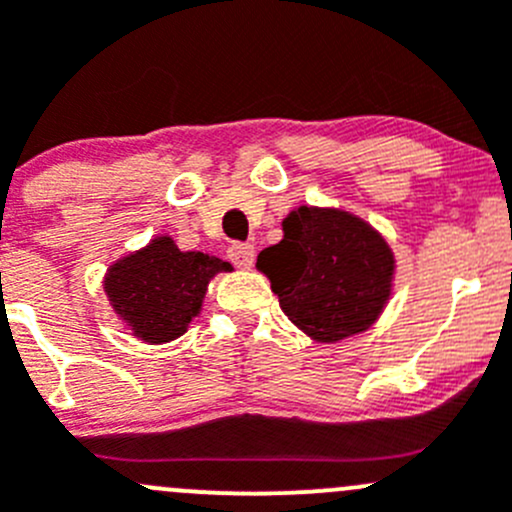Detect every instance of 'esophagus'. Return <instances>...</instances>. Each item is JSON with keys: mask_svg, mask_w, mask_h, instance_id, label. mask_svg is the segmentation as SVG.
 Here are the masks:
<instances>
[{"mask_svg": "<svg viewBox=\"0 0 512 512\" xmlns=\"http://www.w3.org/2000/svg\"><path fill=\"white\" fill-rule=\"evenodd\" d=\"M230 260L235 262L240 270H250L252 262H255V247L252 245H242V242H235V245L230 247Z\"/></svg>", "mask_w": 512, "mask_h": 512, "instance_id": "obj_1", "label": "esophagus"}]
</instances>
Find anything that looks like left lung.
Instances as JSON below:
<instances>
[{"label":"left lung","instance_id":"8db88e82","mask_svg":"<svg viewBox=\"0 0 512 512\" xmlns=\"http://www.w3.org/2000/svg\"><path fill=\"white\" fill-rule=\"evenodd\" d=\"M289 322L319 344L364 334L394 294L396 257L386 237L342 208L299 205L282 240L257 255Z\"/></svg>","mask_w":512,"mask_h":512}]
</instances>
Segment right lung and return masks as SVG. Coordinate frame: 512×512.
<instances>
[{"mask_svg":"<svg viewBox=\"0 0 512 512\" xmlns=\"http://www.w3.org/2000/svg\"><path fill=\"white\" fill-rule=\"evenodd\" d=\"M220 272H232L230 262L208 252L180 250L170 235H156L141 250L108 265L103 292L123 327L158 347L188 332Z\"/></svg>","mask_w":512,"mask_h":512,"instance_id":"obj_1","label":"right lung"}]
</instances>
